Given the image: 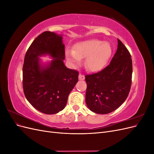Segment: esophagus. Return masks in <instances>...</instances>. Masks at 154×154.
<instances>
[{
	"instance_id": "esophagus-1",
	"label": "esophagus",
	"mask_w": 154,
	"mask_h": 154,
	"mask_svg": "<svg viewBox=\"0 0 154 154\" xmlns=\"http://www.w3.org/2000/svg\"><path fill=\"white\" fill-rule=\"evenodd\" d=\"M85 79V76L83 75V74L82 73H80L79 74V80H83Z\"/></svg>"
}]
</instances>
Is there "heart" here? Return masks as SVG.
<instances>
[{
    "mask_svg": "<svg viewBox=\"0 0 154 154\" xmlns=\"http://www.w3.org/2000/svg\"><path fill=\"white\" fill-rule=\"evenodd\" d=\"M112 54L109 43L92 39L77 44L74 50L66 51V58L72 63H79L82 58L85 60V67L91 71H97L103 68Z\"/></svg>",
    "mask_w": 154,
    "mask_h": 154,
    "instance_id": "heart-1",
    "label": "heart"
}]
</instances>
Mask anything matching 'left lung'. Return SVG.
<instances>
[{
    "label": "left lung",
    "mask_w": 154,
    "mask_h": 154,
    "mask_svg": "<svg viewBox=\"0 0 154 154\" xmlns=\"http://www.w3.org/2000/svg\"><path fill=\"white\" fill-rule=\"evenodd\" d=\"M118 43L110 64L101 71L85 75L86 104L97 114H109L119 108L127 98L131 87V55L122 41L118 39Z\"/></svg>",
    "instance_id": "left-lung-1"
}]
</instances>
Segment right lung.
<instances>
[{
  "label": "right lung",
  "mask_w": 154,
  "mask_h": 154,
  "mask_svg": "<svg viewBox=\"0 0 154 154\" xmlns=\"http://www.w3.org/2000/svg\"><path fill=\"white\" fill-rule=\"evenodd\" d=\"M44 54H49L54 60L48 66L41 67L38 57ZM65 57L62 36L50 31L37 36L26 53L23 90L31 105L44 114H54L62 110L78 81V71L66 67Z\"/></svg>",
  "instance_id": "add662e5"
}]
</instances>
